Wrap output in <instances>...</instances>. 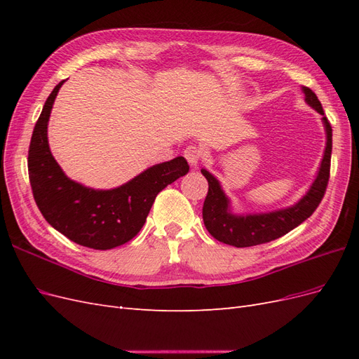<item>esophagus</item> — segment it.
<instances>
[{
	"label": "esophagus",
	"mask_w": 359,
	"mask_h": 359,
	"mask_svg": "<svg viewBox=\"0 0 359 359\" xmlns=\"http://www.w3.org/2000/svg\"><path fill=\"white\" fill-rule=\"evenodd\" d=\"M184 157H186V160L190 163L191 166H198L199 161L203 157V153H202V149L198 148L196 145H190L184 149Z\"/></svg>",
	"instance_id": "1"
}]
</instances>
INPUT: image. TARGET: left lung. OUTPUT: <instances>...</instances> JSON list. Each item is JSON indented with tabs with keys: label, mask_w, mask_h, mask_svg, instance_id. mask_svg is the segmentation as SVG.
Returning <instances> with one entry per match:
<instances>
[{
	"label": "left lung",
	"mask_w": 359,
	"mask_h": 359,
	"mask_svg": "<svg viewBox=\"0 0 359 359\" xmlns=\"http://www.w3.org/2000/svg\"><path fill=\"white\" fill-rule=\"evenodd\" d=\"M302 91L307 104L322 115V123L325 132H327V147H325L316 180L295 205L273 212L238 215L232 212L231 201L224 194L219 180L206 169H202V175L208 181V194H206L202 208L203 223L208 232L220 243L233 247H252L274 241L295 229L304 220H307L319 206L330 180L332 128L328 118L325 116L318 95L307 86H302Z\"/></svg>",
	"instance_id": "obj_1"
}]
</instances>
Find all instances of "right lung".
<instances>
[{"label": "right lung", "mask_w": 359, "mask_h": 359, "mask_svg": "<svg viewBox=\"0 0 359 359\" xmlns=\"http://www.w3.org/2000/svg\"><path fill=\"white\" fill-rule=\"evenodd\" d=\"M62 83L48 97L31 136L28 175L32 196L46 222L70 241L94 250L123 245L142 229L157 194L189 172V163L184 157L158 163L111 190H94L70 180L48 142V121Z\"/></svg>", "instance_id": "obj_1"}]
</instances>
